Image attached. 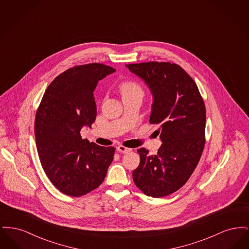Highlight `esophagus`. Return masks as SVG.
<instances>
[{
	"label": "esophagus",
	"mask_w": 249,
	"mask_h": 249,
	"mask_svg": "<svg viewBox=\"0 0 249 249\" xmlns=\"http://www.w3.org/2000/svg\"><path fill=\"white\" fill-rule=\"evenodd\" d=\"M118 151L120 152V153H124V154H126V153H129L131 151V148H129V147H126V146H124V145H119L118 146Z\"/></svg>",
	"instance_id": "esophagus-1"
}]
</instances>
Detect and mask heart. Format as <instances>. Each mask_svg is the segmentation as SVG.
<instances>
[{"instance_id": "heart-1", "label": "heart", "mask_w": 249, "mask_h": 249, "mask_svg": "<svg viewBox=\"0 0 249 249\" xmlns=\"http://www.w3.org/2000/svg\"><path fill=\"white\" fill-rule=\"evenodd\" d=\"M119 90H120V93L122 94V97L132 94L142 95L143 93L142 87L139 84L130 80L122 82L119 87Z\"/></svg>"}]
</instances>
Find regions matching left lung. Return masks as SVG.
<instances>
[{
	"label": "left lung",
	"mask_w": 249,
	"mask_h": 249,
	"mask_svg": "<svg viewBox=\"0 0 249 249\" xmlns=\"http://www.w3.org/2000/svg\"><path fill=\"white\" fill-rule=\"evenodd\" d=\"M144 80L154 97L150 124H159L162 144L156 155L142 147L132 172L136 187L153 198L182 188L194 172L205 143L206 110L199 89L178 64L148 61L127 64Z\"/></svg>",
	"instance_id": "obj_1"
}]
</instances>
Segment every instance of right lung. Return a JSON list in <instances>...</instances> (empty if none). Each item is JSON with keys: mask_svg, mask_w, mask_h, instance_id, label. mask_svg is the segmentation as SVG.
Returning a JSON list of instances; mask_svg holds the SVG:
<instances>
[{"mask_svg": "<svg viewBox=\"0 0 249 249\" xmlns=\"http://www.w3.org/2000/svg\"><path fill=\"white\" fill-rule=\"evenodd\" d=\"M116 71L103 63L73 66L49 86L36 111V147L42 167L58 190L80 197L105 180L116 148L82 139L80 130L91 127L97 115L95 88Z\"/></svg>", "mask_w": 249, "mask_h": 249, "instance_id": "add662e5", "label": "right lung"}]
</instances>
